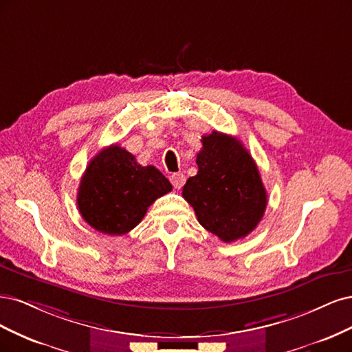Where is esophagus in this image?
<instances>
[{
	"label": "esophagus",
	"instance_id": "obj_1",
	"mask_svg": "<svg viewBox=\"0 0 352 352\" xmlns=\"http://www.w3.org/2000/svg\"><path fill=\"white\" fill-rule=\"evenodd\" d=\"M169 179H171V183H173L174 188H177V190H179L181 187L184 186V183H186V177H184L183 174H181V173L173 174L171 177H169Z\"/></svg>",
	"mask_w": 352,
	"mask_h": 352
}]
</instances>
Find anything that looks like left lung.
<instances>
[{"instance_id": "1", "label": "left lung", "mask_w": 352, "mask_h": 352, "mask_svg": "<svg viewBox=\"0 0 352 352\" xmlns=\"http://www.w3.org/2000/svg\"><path fill=\"white\" fill-rule=\"evenodd\" d=\"M197 175L183 187V197L199 223L223 243L250 234L267 205V195L252 155L232 135L213 131L201 138Z\"/></svg>"}]
</instances>
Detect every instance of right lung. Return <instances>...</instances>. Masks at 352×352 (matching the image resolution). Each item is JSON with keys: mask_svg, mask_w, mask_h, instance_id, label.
<instances>
[{"mask_svg": "<svg viewBox=\"0 0 352 352\" xmlns=\"http://www.w3.org/2000/svg\"><path fill=\"white\" fill-rule=\"evenodd\" d=\"M173 190L155 166H142L134 155L118 144L102 149L89 162L77 192L82 218L108 235L130 232L147 208Z\"/></svg>", "mask_w": 352, "mask_h": 352, "instance_id": "obj_1", "label": "right lung"}]
</instances>
